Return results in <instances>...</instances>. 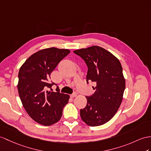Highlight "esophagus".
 Masks as SVG:
<instances>
[{"label": "esophagus", "instance_id": "obj_1", "mask_svg": "<svg viewBox=\"0 0 151 151\" xmlns=\"http://www.w3.org/2000/svg\"><path fill=\"white\" fill-rule=\"evenodd\" d=\"M76 96H77V93H76V92L73 93L72 94L70 95V97H71L72 98H73V97H76Z\"/></svg>", "mask_w": 151, "mask_h": 151}]
</instances>
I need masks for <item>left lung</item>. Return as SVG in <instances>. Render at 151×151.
I'll use <instances>...</instances> for the list:
<instances>
[{"mask_svg":"<svg viewBox=\"0 0 151 151\" xmlns=\"http://www.w3.org/2000/svg\"><path fill=\"white\" fill-rule=\"evenodd\" d=\"M88 67L86 82L96 83V90L86 96V107L80 109L81 119L90 126H99L111 120L121 104L126 81L119 60L101 47L73 51Z\"/></svg>","mask_w":151,"mask_h":151,"instance_id":"left-lung-1","label":"left lung"}]
</instances>
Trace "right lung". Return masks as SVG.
<instances>
[{
    "label": "right lung",
    "mask_w": 151,
    "mask_h": 151,
    "mask_svg": "<svg viewBox=\"0 0 151 151\" xmlns=\"http://www.w3.org/2000/svg\"><path fill=\"white\" fill-rule=\"evenodd\" d=\"M70 52L68 49L55 47L39 50L25 61L18 72V94L28 115L43 126L58 122L69 95L49 91L54 83L49 81L50 73L58 63Z\"/></svg>",
    "instance_id": "right-lung-1"
}]
</instances>
